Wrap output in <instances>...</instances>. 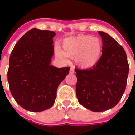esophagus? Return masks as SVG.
<instances>
[{
	"instance_id": "1",
	"label": "esophagus",
	"mask_w": 135,
	"mask_h": 135,
	"mask_svg": "<svg viewBox=\"0 0 135 135\" xmlns=\"http://www.w3.org/2000/svg\"><path fill=\"white\" fill-rule=\"evenodd\" d=\"M70 74H74V69H70Z\"/></svg>"
}]
</instances>
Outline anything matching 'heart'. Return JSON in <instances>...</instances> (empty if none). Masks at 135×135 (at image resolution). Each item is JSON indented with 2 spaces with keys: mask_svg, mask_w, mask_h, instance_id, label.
Wrapping results in <instances>:
<instances>
[{
  "mask_svg": "<svg viewBox=\"0 0 135 135\" xmlns=\"http://www.w3.org/2000/svg\"><path fill=\"white\" fill-rule=\"evenodd\" d=\"M103 52V44L99 38L82 35L67 38L62 42V51L57 49L56 55L63 61L66 57L75 60L81 69L94 67L100 61Z\"/></svg>",
  "mask_w": 135,
  "mask_h": 135,
  "instance_id": "heart-1",
  "label": "heart"
}]
</instances>
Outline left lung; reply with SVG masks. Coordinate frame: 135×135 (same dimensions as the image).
Here are the masks:
<instances>
[{
  "label": "left lung",
  "mask_w": 135,
  "mask_h": 135,
  "mask_svg": "<svg viewBox=\"0 0 135 135\" xmlns=\"http://www.w3.org/2000/svg\"><path fill=\"white\" fill-rule=\"evenodd\" d=\"M103 42L100 61L89 69H75L79 103L93 112L115 107L127 84L129 65L124 49L108 33L98 32Z\"/></svg>",
  "instance_id": "8db88e82"
}]
</instances>
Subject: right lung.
I'll return each instance as SVG.
<instances>
[{"label": "right lung", "instance_id": "add662e5", "mask_svg": "<svg viewBox=\"0 0 135 135\" xmlns=\"http://www.w3.org/2000/svg\"><path fill=\"white\" fill-rule=\"evenodd\" d=\"M54 32L31 29L15 45L7 72L9 89L15 101L31 112L51 108L57 88L70 68L51 65L54 55Z\"/></svg>", "mask_w": 135, "mask_h": 135}]
</instances>
